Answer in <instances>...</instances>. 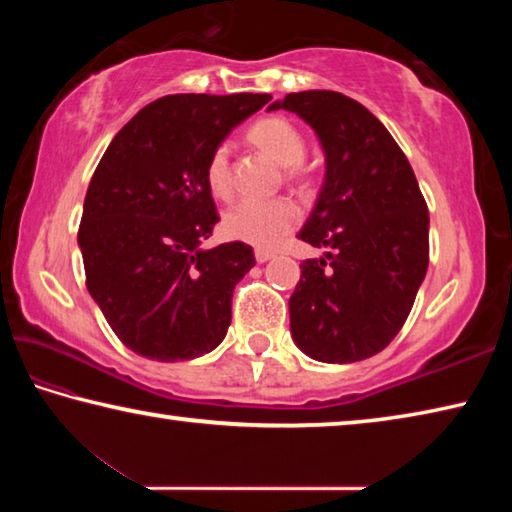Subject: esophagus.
<instances>
[{
	"label": "esophagus",
	"instance_id": "34e87169",
	"mask_svg": "<svg viewBox=\"0 0 512 512\" xmlns=\"http://www.w3.org/2000/svg\"><path fill=\"white\" fill-rule=\"evenodd\" d=\"M273 257V253H271V250H262V248H257L255 250V259H257V262L259 264H264V262H268V259H271Z\"/></svg>",
	"mask_w": 512,
	"mask_h": 512
}]
</instances>
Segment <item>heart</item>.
<instances>
[{"mask_svg":"<svg viewBox=\"0 0 512 512\" xmlns=\"http://www.w3.org/2000/svg\"><path fill=\"white\" fill-rule=\"evenodd\" d=\"M246 140L266 158L282 167V178L298 189L309 187V171L305 158V137L291 121L282 117H264L248 128ZM205 183L216 198L232 194L230 153L225 146H216L205 162ZM300 210L289 198L273 201H244L223 214L221 230L232 241H244L255 248H275L296 228Z\"/></svg>","mask_w":512,"mask_h":512,"instance_id":"heart-1","label":"heart"}]
</instances>
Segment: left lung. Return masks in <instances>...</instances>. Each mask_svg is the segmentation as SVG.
<instances>
[{
    "instance_id": "left-lung-1",
    "label": "left lung",
    "mask_w": 512,
    "mask_h": 512,
    "mask_svg": "<svg viewBox=\"0 0 512 512\" xmlns=\"http://www.w3.org/2000/svg\"><path fill=\"white\" fill-rule=\"evenodd\" d=\"M277 108L305 119L325 151V183L298 239L327 253L300 264L291 336L316 361L370 359L402 329L427 273V203L393 135L359 101L307 90Z\"/></svg>"
}]
</instances>
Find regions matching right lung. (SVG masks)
Instances as JSON below:
<instances>
[{
  "instance_id": "obj_1",
  "label": "right lung",
  "mask_w": 512,
  "mask_h": 512,
  "mask_svg": "<svg viewBox=\"0 0 512 512\" xmlns=\"http://www.w3.org/2000/svg\"><path fill=\"white\" fill-rule=\"evenodd\" d=\"M268 101L169 94L137 112L103 153L79 225L85 284L140 357L187 361L225 339L232 291L255 255L244 241L201 248L219 223L205 162Z\"/></svg>"
}]
</instances>
